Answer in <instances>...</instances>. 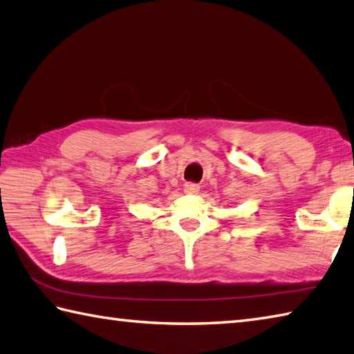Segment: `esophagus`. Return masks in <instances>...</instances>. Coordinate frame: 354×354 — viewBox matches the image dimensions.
<instances>
[{"instance_id": "34e87169", "label": "esophagus", "mask_w": 354, "mask_h": 354, "mask_svg": "<svg viewBox=\"0 0 354 354\" xmlns=\"http://www.w3.org/2000/svg\"><path fill=\"white\" fill-rule=\"evenodd\" d=\"M200 191V186L196 183H186L185 185V192L186 194H197Z\"/></svg>"}]
</instances>
